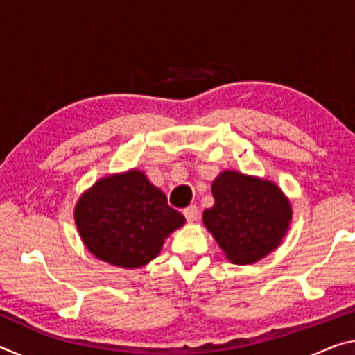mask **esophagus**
I'll use <instances>...</instances> for the list:
<instances>
[{
    "mask_svg": "<svg viewBox=\"0 0 355 355\" xmlns=\"http://www.w3.org/2000/svg\"><path fill=\"white\" fill-rule=\"evenodd\" d=\"M183 214H184V218H186V220L188 222H197L199 220V218H200V213H199V208H197L196 205H189L188 208H184L183 209Z\"/></svg>",
    "mask_w": 355,
    "mask_h": 355,
    "instance_id": "obj_1",
    "label": "esophagus"
}]
</instances>
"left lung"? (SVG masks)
Returning <instances> with one entry per match:
<instances>
[{"mask_svg": "<svg viewBox=\"0 0 355 355\" xmlns=\"http://www.w3.org/2000/svg\"><path fill=\"white\" fill-rule=\"evenodd\" d=\"M211 194L214 205L203 211V225L232 263H257L277 249L290 230V199L271 180L222 171Z\"/></svg>", "mask_w": 355, "mask_h": 355, "instance_id": "obj_1", "label": "left lung"}]
</instances>
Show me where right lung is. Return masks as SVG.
<instances>
[{
	"instance_id": "add662e5",
	"label": "right lung",
	"mask_w": 355,
	"mask_h": 355,
	"mask_svg": "<svg viewBox=\"0 0 355 355\" xmlns=\"http://www.w3.org/2000/svg\"><path fill=\"white\" fill-rule=\"evenodd\" d=\"M73 216L86 249L125 269L146 266L159 255L164 239L186 222L139 169L100 178L80 196Z\"/></svg>"
}]
</instances>
